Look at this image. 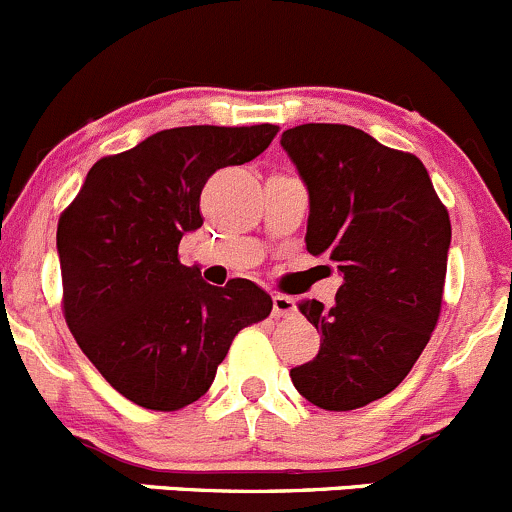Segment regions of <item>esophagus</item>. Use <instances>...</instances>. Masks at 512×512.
<instances>
[{
  "label": "esophagus",
  "instance_id": "34e87169",
  "mask_svg": "<svg viewBox=\"0 0 512 512\" xmlns=\"http://www.w3.org/2000/svg\"><path fill=\"white\" fill-rule=\"evenodd\" d=\"M295 313V300L291 295L276 293L273 295V318H291Z\"/></svg>",
  "mask_w": 512,
  "mask_h": 512
}]
</instances>
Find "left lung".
<instances>
[{
  "label": "left lung",
  "instance_id": "obj_1",
  "mask_svg": "<svg viewBox=\"0 0 512 512\" xmlns=\"http://www.w3.org/2000/svg\"><path fill=\"white\" fill-rule=\"evenodd\" d=\"M281 145L310 194L305 246L342 273L330 308L298 303L320 350L291 379L315 407L350 412L399 387L439 323L449 212L419 157L352 125H298Z\"/></svg>",
  "mask_w": 512,
  "mask_h": 512
}]
</instances>
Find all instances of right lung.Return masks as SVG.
<instances>
[{
	"label": "right lung",
	"mask_w": 512,
	"mask_h": 512,
	"mask_svg": "<svg viewBox=\"0 0 512 512\" xmlns=\"http://www.w3.org/2000/svg\"><path fill=\"white\" fill-rule=\"evenodd\" d=\"M276 133L271 123L160 130L100 157L61 212L63 318L105 382L138 407L197 402L239 330L271 315V295L254 281L214 288L179 263V241L202 226L207 179L251 162Z\"/></svg>",
	"instance_id": "1"
}]
</instances>
